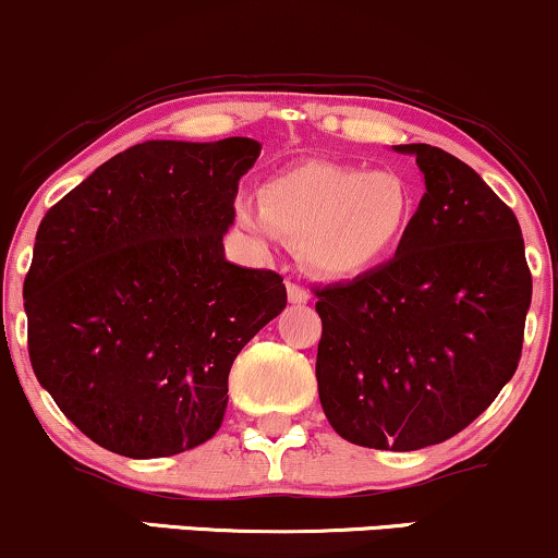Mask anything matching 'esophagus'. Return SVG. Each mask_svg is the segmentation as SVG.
I'll return each mask as SVG.
<instances>
[{
  "label": "esophagus",
  "mask_w": 558,
  "mask_h": 558,
  "mask_svg": "<svg viewBox=\"0 0 558 558\" xmlns=\"http://www.w3.org/2000/svg\"><path fill=\"white\" fill-rule=\"evenodd\" d=\"M287 298H290L292 305H305V302L311 300V292H307L305 287L294 284V281H287Z\"/></svg>",
  "instance_id": "34e87169"
}]
</instances>
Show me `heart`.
<instances>
[{
  "label": "heart",
  "instance_id": "b5f03b06",
  "mask_svg": "<svg viewBox=\"0 0 558 558\" xmlns=\"http://www.w3.org/2000/svg\"><path fill=\"white\" fill-rule=\"evenodd\" d=\"M416 191L393 170L307 162L274 175L258 206L238 202L235 217L260 247L300 243L302 264L326 279H352L385 264L416 219Z\"/></svg>",
  "mask_w": 558,
  "mask_h": 558
}]
</instances>
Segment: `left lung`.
Instances as JSON below:
<instances>
[{
  "label": "left lung",
  "mask_w": 558,
  "mask_h": 558,
  "mask_svg": "<svg viewBox=\"0 0 558 558\" xmlns=\"http://www.w3.org/2000/svg\"><path fill=\"white\" fill-rule=\"evenodd\" d=\"M426 194L396 256L318 290V396L343 439L375 450L445 442L489 409L522 352L533 279L518 217L476 170L432 144Z\"/></svg>",
  "instance_id": "left-lung-1"
}]
</instances>
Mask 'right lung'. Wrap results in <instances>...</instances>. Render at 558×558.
Masks as SVG:
<instances>
[{
  "label": "right lung",
  "instance_id": "1",
  "mask_svg": "<svg viewBox=\"0 0 558 558\" xmlns=\"http://www.w3.org/2000/svg\"><path fill=\"white\" fill-rule=\"evenodd\" d=\"M247 136L129 147L46 211L25 277L27 352L82 435L168 458L217 435L240 349L287 307L281 277L225 258Z\"/></svg>",
  "mask_w": 558,
  "mask_h": 558
}]
</instances>
